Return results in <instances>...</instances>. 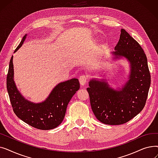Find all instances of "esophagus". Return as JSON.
Masks as SVG:
<instances>
[{
    "mask_svg": "<svg viewBox=\"0 0 158 158\" xmlns=\"http://www.w3.org/2000/svg\"><path fill=\"white\" fill-rule=\"evenodd\" d=\"M88 76H85V75H82L79 78V82L81 86H84L88 81Z\"/></svg>",
    "mask_w": 158,
    "mask_h": 158,
    "instance_id": "esophagus-1",
    "label": "esophagus"
}]
</instances>
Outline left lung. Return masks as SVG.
<instances>
[{"label":"left lung","instance_id":"left-lung-1","mask_svg":"<svg viewBox=\"0 0 158 158\" xmlns=\"http://www.w3.org/2000/svg\"><path fill=\"white\" fill-rule=\"evenodd\" d=\"M111 52L113 60L125 58L129 62L128 80L122 88L110 87L106 79L93 78L87 91L92 110L101 122L120 125L133 118L145 106L151 86L147 56L137 41L123 29Z\"/></svg>","mask_w":158,"mask_h":158}]
</instances>
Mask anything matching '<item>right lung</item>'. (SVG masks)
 Here are the masks:
<instances>
[{"label":"right lung","instance_id":"right-lung-1","mask_svg":"<svg viewBox=\"0 0 158 158\" xmlns=\"http://www.w3.org/2000/svg\"><path fill=\"white\" fill-rule=\"evenodd\" d=\"M25 35L16 52L23 45ZM11 57L7 76V89L13 110L17 117L29 126L41 130H50L57 127L63 122L66 107L73 95L79 89V80L73 78L60 82L52 90L43 102H32L22 95L14 81V70Z\"/></svg>","mask_w":158,"mask_h":158}]
</instances>
